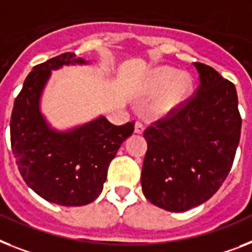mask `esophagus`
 Listing matches in <instances>:
<instances>
[{
  "label": "esophagus",
  "mask_w": 252,
  "mask_h": 252,
  "mask_svg": "<svg viewBox=\"0 0 252 252\" xmlns=\"http://www.w3.org/2000/svg\"><path fill=\"white\" fill-rule=\"evenodd\" d=\"M144 125L141 124V122L136 121L135 122V132L136 134H143V131H144Z\"/></svg>",
  "instance_id": "34e87169"
}]
</instances>
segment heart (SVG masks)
I'll list each match as a JSON object with an SVG mask.
<instances>
[{"instance_id":"b5f03b06","label":"heart","mask_w":252,"mask_h":252,"mask_svg":"<svg viewBox=\"0 0 252 252\" xmlns=\"http://www.w3.org/2000/svg\"><path fill=\"white\" fill-rule=\"evenodd\" d=\"M193 80L186 72H179L170 66H161L152 73L148 84V95L156 96L151 112L163 117L175 112L190 96Z\"/></svg>"}]
</instances>
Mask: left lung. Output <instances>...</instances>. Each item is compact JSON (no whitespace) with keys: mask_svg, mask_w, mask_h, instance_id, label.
<instances>
[{"mask_svg":"<svg viewBox=\"0 0 252 252\" xmlns=\"http://www.w3.org/2000/svg\"><path fill=\"white\" fill-rule=\"evenodd\" d=\"M193 65L199 74L196 95L144 131L141 189L149 202L172 213L202 205L218 192L241 136L236 86L211 66Z\"/></svg>","mask_w":252,"mask_h":252,"instance_id":"1","label":"left lung"}]
</instances>
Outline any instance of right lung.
Listing matches in <instances>:
<instances>
[{
    "mask_svg": "<svg viewBox=\"0 0 252 252\" xmlns=\"http://www.w3.org/2000/svg\"><path fill=\"white\" fill-rule=\"evenodd\" d=\"M87 63L65 53L33 66L12 108L10 135L19 171L29 188L56 205L84 206L96 199L108 166L134 132V122L114 126L104 116L66 131L46 121L39 103L51 70Z\"/></svg>",
    "mask_w": 252,
    "mask_h": 252,
    "instance_id": "obj_1",
    "label": "right lung"
}]
</instances>
